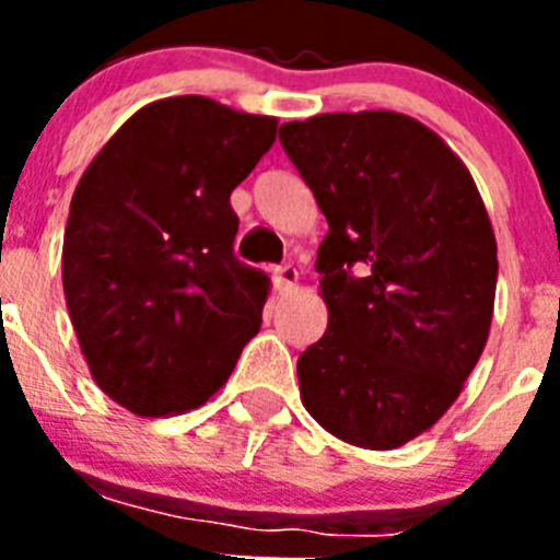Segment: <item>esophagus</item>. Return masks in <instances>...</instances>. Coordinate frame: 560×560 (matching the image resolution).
Returning <instances> with one entry per match:
<instances>
[{"instance_id": "34e87169", "label": "esophagus", "mask_w": 560, "mask_h": 560, "mask_svg": "<svg viewBox=\"0 0 560 560\" xmlns=\"http://www.w3.org/2000/svg\"><path fill=\"white\" fill-rule=\"evenodd\" d=\"M275 283L277 289H283V291L296 289V283H300V271H296L294 266H280V269L275 271Z\"/></svg>"}]
</instances>
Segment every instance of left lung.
<instances>
[{"label": "left lung", "instance_id": "obj_1", "mask_svg": "<svg viewBox=\"0 0 560 560\" xmlns=\"http://www.w3.org/2000/svg\"><path fill=\"white\" fill-rule=\"evenodd\" d=\"M280 142L328 219V330L296 361L300 398L334 438L389 452L448 412L482 355L491 219L463 160L407 114H316Z\"/></svg>", "mask_w": 560, "mask_h": 560}]
</instances>
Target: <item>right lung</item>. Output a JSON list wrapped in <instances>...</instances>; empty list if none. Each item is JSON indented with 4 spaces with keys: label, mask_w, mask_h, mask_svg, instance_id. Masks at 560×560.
<instances>
[{
    "label": "right lung",
    "mask_w": 560,
    "mask_h": 560,
    "mask_svg": "<svg viewBox=\"0 0 560 560\" xmlns=\"http://www.w3.org/2000/svg\"><path fill=\"white\" fill-rule=\"evenodd\" d=\"M277 117L201 95L153 101L72 192L61 280L97 387L140 418L201 407L260 330L269 280L237 264L230 196Z\"/></svg>",
    "instance_id": "obj_1"
}]
</instances>
